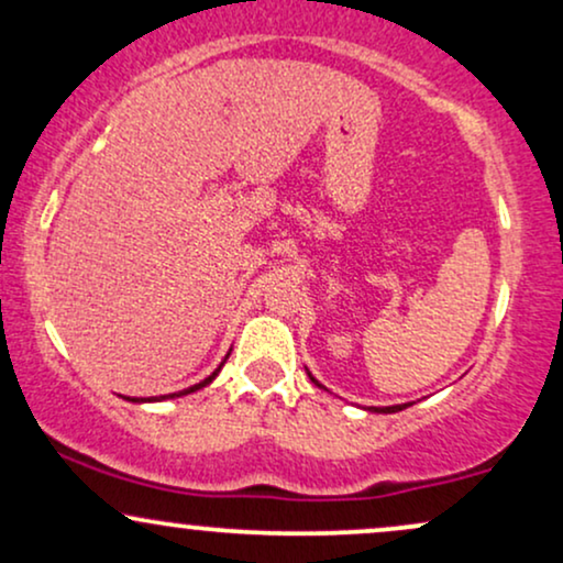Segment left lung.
I'll return each mask as SVG.
<instances>
[{
  "mask_svg": "<svg viewBox=\"0 0 563 563\" xmlns=\"http://www.w3.org/2000/svg\"><path fill=\"white\" fill-rule=\"evenodd\" d=\"M309 378H312V376H309ZM312 380H314V386H320V389H325V386H322L318 378H312ZM405 407H407V405H391V407H367V410H371V412H399V410H405Z\"/></svg>",
  "mask_w": 563,
  "mask_h": 563,
  "instance_id": "obj_1",
  "label": "left lung"
}]
</instances>
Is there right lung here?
<instances>
[{"instance_id":"1","label":"right lung","mask_w":563,"mask_h":563,"mask_svg":"<svg viewBox=\"0 0 563 563\" xmlns=\"http://www.w3.org/2000/svg\"><path fill=\"white\" fill-rule=\"evenodd\" d=\"M228 357H230V354H228ZM228 357H224V360H228ZM224 365V363H222ZM222 365H219L217 367V371L214 373H211V376L209 378H203V380H200V384H196V386H190V389H185V391H179V394H164V397H158V399H174V397H183V394H192V391H198V389H203V386H209L211 384V380H214L217 376H219V371H222ZM158 399H137V397H134V399H129V402H158Z\"/></svg>"}]
</instances>
